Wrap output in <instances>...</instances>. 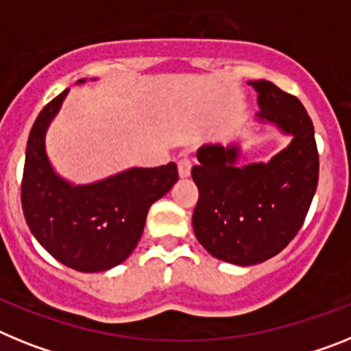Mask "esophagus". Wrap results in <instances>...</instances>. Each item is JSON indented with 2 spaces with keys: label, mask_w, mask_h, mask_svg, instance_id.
Segmentation results:
<instances>
[{
  "label": "esophagus",
  "mask_w": 351,
  "mask_h": 351,
  "mask_svg": "<svg viewBox=\"0 0 351 351\" xmlns=\"http://www.w3.org/2000/svg\"><path fill=\"white\" fill-rule=\"evenodd\" d=\"M191 169H193V162H191L189 158H182L178 162L180 178H187V176H191Z\"/></svg>",
  "instance_id": "esophagus-1"
}]
</instances>
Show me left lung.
Masks as SVG:
<instances>
[{
  "instance_id": "obj_1",
  "label": "left lung",
  "mask_w": 351,
  "mask_h": 351,
  "mask_svg": "<svg viewBox=\"0 0 351 351\" xmlns=\"http://www.w3.org/2000/svg\"><path fill=\"white\" fill-rule=\"evenodd\" d=\"M249 84L258 91V120L277 125L293 139L267 164L239 166L237 145H203L197 150L194 234L210 254L233 265L267 261L295 239L319 173L315 127L300 100L270 81Z\"/></svg>"
}]
</instances>
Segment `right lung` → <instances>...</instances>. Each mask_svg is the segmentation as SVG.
Wrapping results in <instances>:
<instances>
[{
  "label": "right lung",
  "instance_id": "obj_1",
  "mask_svg": "<svg viewBox=\"0 0 351 351\" xmlns=\"http://www.w3.org/2000/svg\"><path fill=\"white\" fill-rule=\"evenodd\" d=\"M84 83V79L77 81ZM69 90L36 117L26 145L21 201L26 224L60 263L79 272H104L136 249L146 213L178 180L175 162L130 167L90 185H72L54 173L45 154V132Z\"/></svg>",
  "mask_w": 351,
  "mask_h": 351
}]
</instances>
